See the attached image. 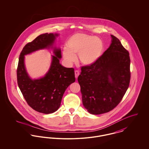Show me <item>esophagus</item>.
<instances>
[{"label": "esophagus", "instance_id": "34e87169", "mask_svg": "<svg viewBox=\"0 0 149 149\" xmlns=\"http://www.w3.org/2000/svg\"><path fill=\"white\" fill-rule=\"evenodd\" d=\"M79 74H80V72L78 71V70H75V76L76 79L78 78V76L79 75Z\"/></svg>", "mask_w": 149, "mask_h": 149}]
</instances>
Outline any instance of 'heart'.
I'll use <instances>...</instances> for the list:
<instances>
[{
	"mask_svg": "<svg viewBox=\"0 0 149 149\" xmlns=\"http://www.w3.org/2000/svg\"><path fill=\"white\" fill-rule=\"evenodd\" d=\"M64 47L63 55L65 60L71 64L77 60L78 55L80 63L85 66H91L96 63L102 56L104 45L99 38L83 33L72 36Z\"/></svg>",
	"mask_w": 149,
	"mask_h": 149,
	"instance_id": "obj_1",
	"label": "heart"
}]
</instances>
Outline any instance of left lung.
Segmentation results:
<instances>
[{
  "label": "left lung",
  "mask_w": 149,
  "mask_h": 149,
  "mask_svg": "<svg viewBox=\"0 0 149 149\" xmlns=\"http://www.w3.org/2000/svg\"><path fill=\"white\" fill-rule=\"evenodd\" d=\"M109 48L99 60L91 66H84L78 78L83 106L89 113L108 112L123 98L130 84L129 52L120 40L111 35Z\"/></svg>",
  "instance_id": "left-lung-1"
}]
</instances>
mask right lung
<instances>
[{
    "mask_svg": "<svg viewBox=\"0 0 149 149\" xmlns=\"http://www.w3.org/2000/svg\"><path fill=\"white\" fill-rule=\"evenodd\" d=\"M58 35L46 33L38 36L25 45L19 57L17 69L18 86L29 106L42 113H52L59 108L65 90L75 81L74 69L65 68L60 64L61 50L55 48L48 72L43 78L32 80L29 77L25 68L24 55L37 50L49 48Z\"/></svg>",
    "mask_w": 149,
    "mask_h": 149,
    "instance_id": "right-lung-1",
    "label": "right lung"
}]
</instances>
